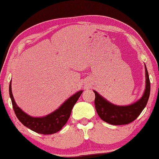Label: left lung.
I'll use <instances>...</instances> for the list:
<instances>
[{
  "label": "left lung",
  "mask_w": 159,
  "mask_h": 159,
  "mask_svg": "<svg viewBox=\"0 0 159 159\" xmlns=\"http://www.w3.org/2000/svg\"><path fill=\"white\" fill-rule=\"evenodd\" d=\"M146 87L142 98L128 106H117L102 97L95 90V105L97 113L102 120L114 125L128 124L136 119L146 107L150 95V80L145 65Z\"/></svg>",
  "instance_id": "1"
}]
</instances>
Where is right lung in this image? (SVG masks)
<instances>
[{"mask_svg":"<svg viewBox=\"0 0 159 159\" xmlns=\"http://www.w3.org/2000/svg\"><path fill=\"white\" fill-rule=\"evenodd\" d=\"M9 93L16 116L22 124L37 133L51 134L60 131L66 124L71 115L72 108L82 94L83 90L75 93L55 111L43 117H32L17 105L12 93L11 81L9 86Z\"/></svg>","mask_w":159,"mask_h":159,"instance_id":"right-lung-1","label":"right lung"}]
</instances>
